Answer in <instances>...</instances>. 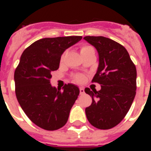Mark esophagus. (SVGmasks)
<instances>
[{
	"instance_id": "obj_1",
	"label": "esophagus",
	"mask_w": 151,
	"mask_h": 151,
	"mask_svg": "<svg viewBox=\"0 0 151 151\" xmlns=\"http://www.w3.org/2000/svg\"><path fill=\"white\" fill-rule=\"evenodd\" d=\"M79 91H80V95H82V94H84V92H85L84 89L82 88V87H80V88H79Z\"/></svg>"
}]
</instances>
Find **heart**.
<instances>
[{
  "instance_id": "b5f03b06",
  "label": "heart",
  "mask_w": 151,
  "mask_h": 151,
  "mask_svg": "<svg viewBox=\"0 0 151 151\" xmlns=\"http://www.w3.org/2000/svg\"><path fill=\"white\" fill-rule=\"evenodd\" d=\"M92 48H93V47H91V46H87V45L82 46V47H81V49H80L81 54H83L84 52H87V51H89V50L92 49ZM73 80L76 81V82H84V80H85V76L83 75V74H81V73H77V74H75V75H73Z\"/></svg>"
}]
</instances>
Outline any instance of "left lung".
Here are the masks:
<instances>
[{"mask_svg": "<svg viewBox=\"0 0 151 151\" xmlns=\"http://www.w3.org/2000/svg\"><path fill=\"white\" fill-rule=\"evenodd\" d=\"M99 52V64L92 82L101 85L96 91L86 88L92 104L86 108L87 120L99 129L116 126L129 110L136 95V66L125 47L104 36H85Z\"/></svg>", "mask_w": 151, "mask_h": 151, "instance_id": "1", "label": "left lung"}]
</instances>
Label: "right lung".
<instances>
[{
  "label": "right lung",
  "mask_w": 151,
  "mask_h": 151,
  "mask_svg": "<svg viewBox=\"0 0 151 151\" xmlns=\"http://www.w3.org/2000/svg\"><path fill=\"white\" fill-rule=\"evenodd\" d=\"M82 36L44 38L31 44L22 52L14 72L15 94L28 118L45 130L60 129L79 95L75 85L60 89L50 84L51 73L59 69L62 53Z\"/></svg>",
  "instance_id": "obj_1"
}]
</instances>
